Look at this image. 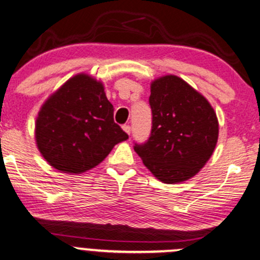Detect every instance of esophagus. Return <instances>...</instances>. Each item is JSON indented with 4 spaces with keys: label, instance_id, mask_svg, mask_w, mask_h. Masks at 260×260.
Segmentation results:
<instances>
[{
    "label": "esophagus",
    "instance_id": "34e87169",
    "mask_svg": "<svg viewBox=\"0 0 260 260\" xmlns=\"http://www.w3.org/2000/svg\"><path fill=\"white\" fill-rule=\"evenodd\" d=\"M123 131L128 134V136H129V134H131V126H129V124H124Z\"/></svg>",
    "mask_w": 260,
    "mask_h": 260
}]
</instances>
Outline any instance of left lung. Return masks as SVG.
<instances>
[{"label": "left lung", "mask_w": 260, "mask_h": 260, "mask_svg": "<svg viewBox=\"0 0 260 260\" xmlns=\"http://www.w3.org/2000/svg\"><path fill=\"white\" fill-rule=\"evenodd\" d=\"M149 104L153 126L149 139L134 144L143 164L164 183L192 178L210 159L219 122L209 101L177 76L155 79Z\"/></svg>", "instance_id": "8db88e82"}]
</instances>
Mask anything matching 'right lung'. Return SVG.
<instances>
[{
	"label": "right lung",
	"instance_id": "obj_1",
	"mask_svg": "<svg viewBox=\"0 0 260 260\" xmlns=\"http://www.w3.org/2000/svg\"><path fill=\"white\" fill-rule=\"evenodd\" d=\"M128 134L113 121V106L101 82L80 73L53 92L38 113L35 140L44 159L58 171L95 168Z\"/></svg>",
	"mask_w": 260,
	"mask_h": 260
}]
</instances>
